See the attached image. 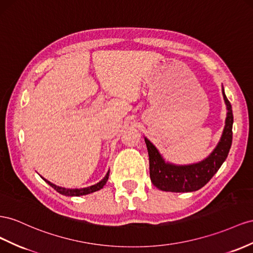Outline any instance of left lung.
<instances>
[{
    "instance_id": "left-lung-1",
    "label": "left lung",
    "mask_w": 253,
    "mask_h": 253,
    "mask_svg": "<svg viewBox=\"0 0 253 253\" xmlns=\"http://www.w3.org/2000/svg\"><path fill=\"white\" fill-rule=\"evenodd\" d=\"M222 95L227 105V118L221 138L207 159L190 165H174L166 163L159 150L145 137L149 154L150 177L153 185L164 192L188 193L200 189L213 177L226 161L232 145L233 113L222 87Z\"/></svg>"
}]
</instances>
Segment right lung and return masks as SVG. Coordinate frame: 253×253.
<instances>
[{
	"mask_svg": "<svg viewBox=\"0 0 253 253\" xmlns=\"http://www.w3.org/2000/svg\"><path fill=\"white\" fill-rule=\"evenodd\" d=\"M108 175H110V170H108L106 175L102 179L99 183L94 184V185H91L89 187H85V188H73V189H70V188H65V187H60V186H57L55 185V184H53L51 182H49L45 179H42L49 184L50 186H52L54 189L56 190L57 193L64 195V196H70V197H73V196H84V195H88V194H91L93 192H97V190H100L101 188H103V186L106 184L107 180H108Z\"/></svg>",
	"mask_w": 253,
	"mask_h": 253,
	"instance_id": "add662e5",
	"label": "right lung"
}]
</instances>
